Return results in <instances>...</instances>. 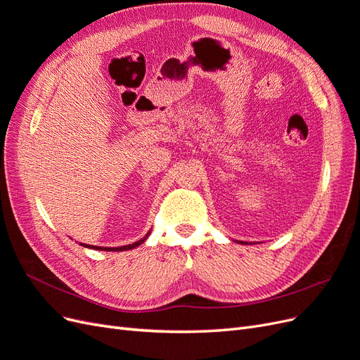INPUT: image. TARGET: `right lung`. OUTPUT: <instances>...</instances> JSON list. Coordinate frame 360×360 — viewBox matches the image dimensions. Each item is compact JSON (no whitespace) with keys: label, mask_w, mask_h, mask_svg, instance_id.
Returning a JSON list of instances; mask_svg holds the SVG:
<instances>
[{"label":"right lung","mask_w":360,"mask_h":360,"mask_svg":"<svg viewBox=\"0 0 360 360\" xmlns=\"http://www.w3.org/2000/svg\"><path fill=\"white\" fill-rule=\"evenodd\" d=\"M148 234H150V233H147L143 238H141V240H138V242H135V243H132V245H126V246H120V248H101V246H90V245H84V243H81V246L91 248V249H97V250H99V249H101V250H114V252H117V250H129V249H134V248L139 246L141 243H144V242L147 240Z\"/></svg>","instance_id":"right-lung-1"}]
</instances>
